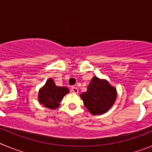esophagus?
<instances>
[{
	"instance_id": "obj_1",
	"label": "esophagus",
	"mask_w": 152,
	"mask_h": 152,
	"mask_svg": "<svg viewBox=\"0 0 152 152\" xmlns=\"http://www.w3.org/2000/svg\"><path fill=\"white\" fill-rule=\"evenodd\" d=\"M72 91L73 93H75V94H77L78 93V89H77L76 87H72Z\"/></svg>"
}]
</instances>
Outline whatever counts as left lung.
<instances>
[{
	"mask_svg": "<svg viewBox=\"0 0 152 152\" xmlns=\"http://www.w3.org/2000/svg\"><path fill=\"white\" fill-rule=\"evenodd\" d=\"M117 91L106 79L94 76L86 92L80 94L85 107L92 115L105 113L113 106Z\"/></svg>",
	"mask_w": 152,
	"mask_h": 152,
	"instance_id": "obj_1",
	"label": "left lung"
}]
</instances>
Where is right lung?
Listing matches in <instances>:
<instances>
[{
  "mask_svg": "<svg viewBox=\"0 0 152 152\" xmlns=\"http://www.w3.org/2000/svg\"><path fill=\"white\" fill-rule=\"evenodd\" d=\"M68 93V88L56 86L53 79L49 78L39 91V103L46 108L55 110L59 107V102Z\"/></svg>",
  "mask_w": 152,
  "mask_h": 152,
  "instance_id": "right-lung-1",
  "label": "right lung"
}]
</instances>
